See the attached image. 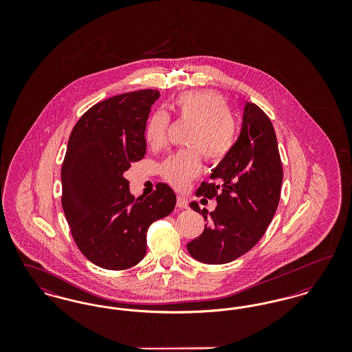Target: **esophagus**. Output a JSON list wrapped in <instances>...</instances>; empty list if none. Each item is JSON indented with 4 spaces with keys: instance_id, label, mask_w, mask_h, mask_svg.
I'll list each match as a JSON object with an SVG mask.
<instances>
[{
    "instance_id": "1",
    "label": "esophagus",
    "mask_w": 352,
    "mask_h": 352,
    "mask_svg": "<svg viewBox=\"0 0 352 352\" xmlns=\"http://www.w3.org/2000/svg\"><path fill=\"white\" fill-rule=\"evenodd\" d=\"M177 207H178V208H187V207H188L187 199L179 195V197L177 198Z\"/></svg>"
}]
</instances>
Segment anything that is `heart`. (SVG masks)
<instances>
[{
  "mask_svg": "<svg viewBox=\"0 0 352 352\" xmlns=\"http://www.w3.org/2000/svg\"><path fill=\"white\" fill-rule=\"evenodd\" d=\"M173 108L181 120L192 121L188 145L161 164L162 178L175 187H184L201 170V153L210 162H219L234 149L237 125L226 99L211 89H197L181 94ZM170 118L165 112L153 113L145 125V140L151 146H161L168 134Z\"/></svg>",
  "mask_w": 352,
  "mask_h": 352,
  "instance_id": "1",
  "label": "heart"
}]
</instances>
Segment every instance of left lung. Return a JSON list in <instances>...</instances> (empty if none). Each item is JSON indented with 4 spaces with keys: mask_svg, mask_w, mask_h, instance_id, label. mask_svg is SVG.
Instances as JSON below:
<instances>
[{
    "mask_svg": "<svg viewBox=\"0 0 352 352\" xmlns=\"http://www.w3.org/2000/svg\"><path fill=\"white\" fill-rule=\"evenodd\" d=\"M283 177L273 124L260 107L247 102L234 149L212 171L214 182H203L197 190V197L217 199L215 211L207 218V210L195 201L190 204L207 224L187 244L188 253L201 263L218 265L253 248L276 214Z\"/></svg>",
    "mask_w": 352,
    "mask_h": 352,
    "instance_id": "1",
    "label": "left lung"
}]
</instances>
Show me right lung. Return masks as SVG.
Returning <instances> with one entry per match:
<instances>
[{
  "label": "right lung",
  "instance_id": "obj_1",
  "mask_svg": "<svg viewBox=\"0 0 352 352\" xmlns=\"http://www.w3.org/2000/svg\"><path fill=\"white\" fill-rule=\"evenodd\" d=\"M157 89H141L100 101L75 124L62 165V207L84 256L100 268L122 270L146 253L151 223L175 207L168 184L134 198L124 171L144 158L145 125Z\"/></svg>",
  "mask_w": 352,
  "mask_h": 352
}]
</instances>
